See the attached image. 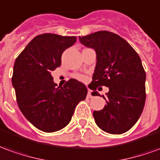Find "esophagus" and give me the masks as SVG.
<instances>
[{"label":"esophagus","mask_w":160,"mask_h":160,"mask_svg":"<svg viewBox=\"0 0 160 160\" xmlns=\"http://www.w3.org/2000/svg\"><path fill=\"white\" fill-rule=\"evenodd\" d=\"M88 97H89V98H92V92L90 91V90H89V91H88Z\"/></svg>","instance_id":"1"}]
</instances>
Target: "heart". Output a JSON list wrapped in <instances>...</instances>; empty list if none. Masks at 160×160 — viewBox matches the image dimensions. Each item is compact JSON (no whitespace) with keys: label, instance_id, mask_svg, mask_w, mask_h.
Wrapping results in <instances>:
<instances>
[{"label":"heart","instance_id":"obj_1","mask_svg":"<svg viewBox=\"0 0 160 160\" xmlns=\"http://www.w3.org/2000/svg\"><path fill=\"white\" fill-rule=\"evenodd\" d=\"M75 77H76L78 80H85V77L82 76V75H76V76H75Z\"/></svg>","mask_w":160,"mask_h":160}]
</instances>
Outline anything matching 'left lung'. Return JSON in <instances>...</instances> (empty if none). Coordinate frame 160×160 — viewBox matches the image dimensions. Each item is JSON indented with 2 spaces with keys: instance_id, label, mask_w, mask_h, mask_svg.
<instances>
[{
  "instance_id": "left-lung-1",
  "label": "left lung",
  "mask_w": 160,
  "mask_h": 160,
  "mask_svg": "<svg viewBox=\"0 0 160 160\" xmlns=\"http://www.w3.org/2000/svg\"><path fill=\"white\" fill-rule=\"evenodd\" d=\"M96 53V66L89 88L106 86L107 105L93 112L97 126L106 132L121 134L130 130L142 113L146 101V72L131 45L116 33L99 31L79 37ZM92 95H99L92 92Z\"/></svg>"
}]
</instances>
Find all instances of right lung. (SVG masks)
Wrapping results in <instances>:
<instances>
[{"mask_svg": "<svg viewBox=\"0 0 160 160\" xmlns=\"http://www.w3.org/2000/svg\"><path fill=\"white\" fill-rule=\"evenodd\" d=\"M75 36L37 35L16 58L12 84L18 106L33 127L46 132L64 128L88 88L75 79L57 87L51 72L61 64V54L76 42Z\"/></svg>", "mask_w": 160, "mask_h": 160, "instance_id": "obj_1", "label": "right lung"}]
</instances>
